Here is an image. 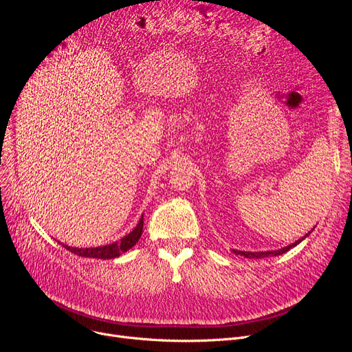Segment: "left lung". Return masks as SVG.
<instances>
[{
  "label": "left lung",
  "instance_id": "1",
  "mask_svg": "<svg viewBox=\"0 0 352 352\" xmlns=\"http://www.w3.org/2000/svg\"><path fill=\"white\" fill-rule=\"evenodd\" d=\"M311 232V231H309ZM308 232V234H309ZM308 234L305 235V236H308ZM305 236H302L301 239H298V241H295L294 244H291V245H288V247H284V248H281V250H276V251H263V252H247V251H235L234 250V254H236V255H243V256H245V258H265V256H272V255H281V254H284V252H287V251H289L292 247H295L297 244H300L302 239L305 238Z\"/></svg>",
  "mask_w": 352,
  "mask_h": 352
}]
</instances>
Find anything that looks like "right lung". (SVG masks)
<instances>
[{
    "label": "right lung",
    "mask_w": 352,
    "mask_h": 352,
    "mask_svg": "<svg viewBox=\"0 0 352 352\" xmlns=\"http://www.w3.org/2000/svg\"><path fill=\"white\" fill-rule=\"evenodd\" d=\"M142 227H144V215L141 217L138 226L129 232L128 235H125L121 241L118 243H113L109 245H104V247H97V248H74V247H68L64 245V248H67L68 251L77 254L80 256H87V258H101V260H109V258H117L120 256L122 252H126L129 248H133L142 234Z\"/></svg>",
    "instance_id": "add662e5"
}]
</instances>
